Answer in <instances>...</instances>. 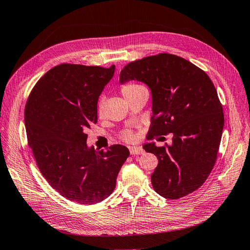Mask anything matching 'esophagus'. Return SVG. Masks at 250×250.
Instances as JSON below:
<instances>
[{"label":"esophagus","mask_w":250,"mask_h":250,"mask_svg":"<svg viewBox=\"0 0 250 250\" xmlns=\"http://www.w3.org/2000/svg\"><path fill=\"white\" fill-rule=\"evenodd\" d=\"M129 151L132 155H138V154H143L144 150L142 147H138V146H131L129 147Z\"/></svg>","instance_id":"34e87169"}]
</instances>
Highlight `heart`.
I'll list each match as a JSON object with an SVG mask.
<instances>
[{
  "instance_id": "b5f03b06",
  "label": "heart",
  "mask_w": 250,
  "mask_h": 250,
  "mask_svg": "<svg viewBox=\"0 0 250 250\" xmlns=\"http://www.w3.org/2000/svg\"><path fill=\"white\" fill-rule=\"evenodd\" d=\"M141 87H143V86L141 84H138V83H134V82L126 83V84H124L122 86V88H121V93H122V95L124 96L125 99H127V98H129L132 94H134ZM98 109H99V112H101V110H102L101 105H99V108H98ZM121 139H122L125 142H132L135 139V135L132 131L126 130L122 134H121Z\"/></svg>"
}]
</instances>
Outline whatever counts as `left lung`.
Returning <instances> with one entry per match:
<instances>
[{
    "label": "left lung",
    "mask_w": 250,
    "mask_h": 250,
    "mask_svg": "<svg viewBox=\"0 0 250 250\" xmlns=\"http://www.w3.org/2000/svg\"><path fill=\"white\" fill-rule=\"evenodd\" d=\"M129 80L146 83L152 94L147 140L173 134L170 146H143L158 160L151 175L154 191L167 199L185 197L204 184L217 160L224 115L214 83L198 66L169 53L126 64L120 82Z\"/></svg>",
    "instance_id": "1"
}]
</instances>
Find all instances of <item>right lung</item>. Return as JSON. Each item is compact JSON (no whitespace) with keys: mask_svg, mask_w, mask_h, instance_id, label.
Wrapping results in <instances>:
<instances>
[{"mask_svg":"<svg viewBox=\"0 0 250 250\" xmlns=\"http://www.w3.org/2000/svg\"><path fill=\"white\" fill-rule=\"evenodd\" d=\"M115 65L62 63L36 82L25 107L28 145L49 185L80 204L101 202L113 192L129 150L112 145L98 151L86 145L96 124L97 103Z\"/></svg>","mask_w":250,"mask_h":250,"instance_id":"add662e5","label":"right lung"}]
</instances>
